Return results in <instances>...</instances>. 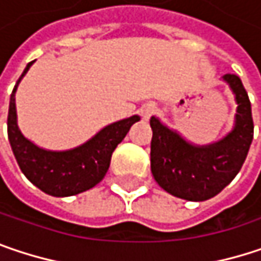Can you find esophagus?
Returning <instances> with one entry per match:
<instances>
[{
    "instance_id": "1",
    "label": "esophagus",
    "mask_w": 261,
    "mask_h": 261,
    "mask_svg": "<svg viewBox=\"0 0 261 261\" xmlns=\"http://www.w3.org/2000/svg\"><path fill=\"white\" fill-rule=\"evenodd\" d=\"M155 112V107L152 105H146V106L142 109V116L145 118V119H148V118H151V115Z\"/></svg>"
}]
</instances>
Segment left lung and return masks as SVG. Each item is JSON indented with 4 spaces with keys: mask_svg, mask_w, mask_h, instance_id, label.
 <instances>
[{
    "mask_svg": "<svg viewBox=\"0 0 261 261\" xmlns=\"http://www.w3.org/2000/svg\"><path fill=\"white\" fill-rule=\"evenodd\" d=\"M236 100L234 127L221 140L211 145H193L170 130L158 118H151V172L169 194L190 201L217 196L239 173L254 136L251 103L242 81L224 74Z\"/></svg>",
    "mask_w": 261,
    "mask_h": 261,
    "instance_id": "1",
    "label": "left lung"
}]
</instances>
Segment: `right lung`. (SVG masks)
<instances>
[{"label": "right lung", "mask_w": 261, "mask_h": 261, "mask_svg": "<svg viewBox=\"0 0 261 261\" xmlns=\"http://www.w3.org/2000/svg\"><path fill=\"white\" fill-rule=\"evenodd\" d=\"M33 62L25 67L10 95L7 118L9 142L22 173L37 188L54 197L74 196L95 187L105 178L115 148L124 140L131 125L140 121V116L134 115L127 119L113 122L98 131L83 145L68 151H47L38 148L19 130L14 103L17 85Z\"/></svg>", "instance_id": "add662e5"}]
</instances>
